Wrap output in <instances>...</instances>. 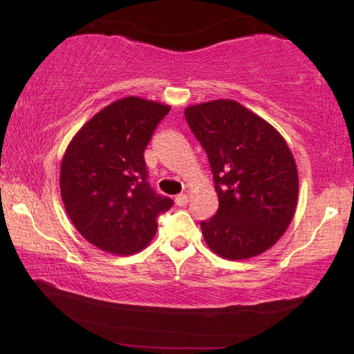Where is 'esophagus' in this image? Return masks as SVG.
Returning a JSON list of instances; mask_svg holds the SVG:
<instances>
[{
  "label": "esophagus",
  "instance_id": "1",
  "mask_svg": "<svg viewBox=\"0 0 354 354\" xmlns=\"http://www.w3.org/2000/svg\"><path fill=\"white\" fill-rule=\"evenodd\" d=\"M175 203H176L178 206H181V207H183V206H185V205H187V203H189V196L185 195V194L178 195L176 198H175Z\"/></svg>",
  "mask_w": 354,
  "mask_h": 354
}]
</instances>
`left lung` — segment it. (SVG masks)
<instances>
[{
	"mask_svg": "<svg viewBox=\"0 0 354 354\" xmlns=\"http://www.w3.org/2000/svg\"><path fill=\"white\" fill-rule=\"evenodd\" d=\"M184 115L207 154L218 195V211L201 221L207 247L231 261L272 248L298 200L297 164L284 137L232 100L189 106Z\"/></svg>",
	"mask_w": 354,
	"mask_h": 354,
	"instance_id": "8db88e82",
	"label": "left lung"
}]
</instances>
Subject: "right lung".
<instances>
[{"label":"right lung","mask_w":354,"mask_h":354,"mask_svg":"<svg viewBox=\"0 0 354 354\" xmlns=\"http://www.w3.org/2000/svg\"><path fill=\"white\" fill-rule=\"evenodd\" d=\"M170 106L140 97L101 109L68 143L61 196L71 223L95 247L129 256L151 242L158 217L173 206L148 184L143 151Z\"/></svg>","instance_id":"add662e5"}]
</instances>
